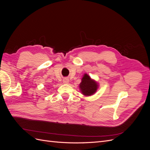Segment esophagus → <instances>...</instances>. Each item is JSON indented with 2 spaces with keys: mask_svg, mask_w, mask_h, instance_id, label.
Listing matches in <instances>:
<instances>
[{
  "mask_svg": "<svg viewBox=\"0 0 150 150\" xmlns=\"http://www.w3.org/2000/svg\"><path fill=\"white\" fill-rule=\"evenodd\" d=\"M69 80L68 78H64V79H63V83L67 84V83H69Z\"/></svg>",
  "mask_w": 150,
  "mask_h": 150,
  "instance_id": "1",
  "label": "esophagus"
}]
</instances>
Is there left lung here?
I'll use <instances>...</instances> for the list:
<instances>
[{
    "instance_id": "obj_1",
    "label": "left lung",
    "mask_w": 150,
    "mask_h": 150,
    "mask_svg": "<svg viewBox=\"0 0 150 150\" xmlns=\"http://www.w3.org/2000/svg\"><path fill=\"white\" fill-rule=\"evenodd\" d=\"M79 88L81 92L84 96H89L96 92L98 84L87 74H84L81 79V83L79 84Z\"/></svg>"
}]
</instances>
